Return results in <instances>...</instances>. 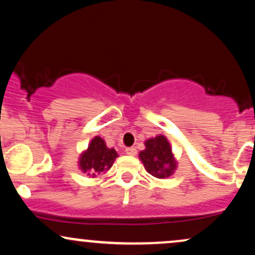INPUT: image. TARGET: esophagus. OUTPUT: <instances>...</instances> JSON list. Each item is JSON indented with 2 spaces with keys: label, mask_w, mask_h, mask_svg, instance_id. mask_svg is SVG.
<instances>
[{
  "label": "esophagus",
  "mask_w": 255,
  "mask_h": 255,
  "mask_svg": "<svg viewBox=\"0 0 255 255\" xmlns=\"http://www.w3.org/2000/svg\"><path fill=\"white\" fill-rule=\"evenodd\" d=\"M126 153H127L128 156H135L136 148L135 147H127L126 148Z\"/></svg>",
  "instance_id": "esophagus-1"
}]
</instances>
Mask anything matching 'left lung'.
Masks as SVG:
<instances>
[{
    "label": "left lung",
    "mask_w": 255,
    "mask_h": 255,
    "mask_svg": "<svg viewBox=\"0 0 255 255\" xmlns=\"http://www.w3.org/2000/svg\"><path fill=\"white\" fill-rule=\"evenodd\" d=\"M146 171L156 178H168L177 168L170 142L164 135L150 137L145 141V150L139 152Z\"/></svg>",
    "instance_id": "1"
}]
</instances>
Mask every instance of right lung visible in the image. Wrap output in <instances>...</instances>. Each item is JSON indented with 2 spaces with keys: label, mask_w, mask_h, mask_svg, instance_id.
Returning <instances> with one entry per match:
<instances>
[{
  "label": "right lung",
  "mask_w": 255,
  "mask_h": 255,
  "mask_svg": "<svg viewBox=\"0 0 255 255\" xmlns=\"http://www.w3.org/2000/svg\"><path fill=\"white\" fill-rule=\"evenodd\" d=\"M119 157L115 148H109L101 136H95L89 147L83 151L79 157V169L89 177H97L103 175L113 166Z\"/></svg>",
  "instance_id": "add662e5"
}]
</instances>
